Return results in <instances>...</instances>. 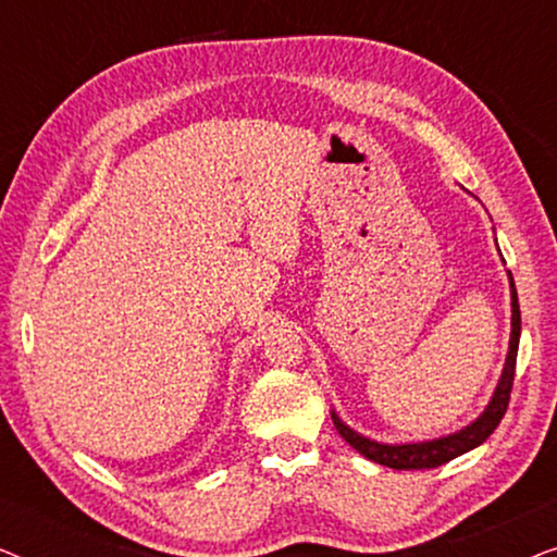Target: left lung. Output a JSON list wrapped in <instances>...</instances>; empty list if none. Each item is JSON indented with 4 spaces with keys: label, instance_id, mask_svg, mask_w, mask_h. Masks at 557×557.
Masks as SVG:
<instances>
[{
    "label": "left lung",
    "instance_id": "obj_1",
    "mask_svg": "<svg viewBox=\"0 0 557 557\" xmlns=\"http://www.w3.org/2000/svg\"><path fill=\"white\" fill-rule=\"evenodd\" d=\"M507 278H509V296H512V332H509L507 360H505V368H502L499 383L494 387L492 398L486 403L482 413H479V418H474L469 425H463V429L441 438L416 441V444H383V441L368 438L362 436V433H357L355 429H349V425L337 416V410H332L334 429L339 431V436L345 438L349 446L357 448L364 459L383 463V467H391V469H436L441 463L451 461L456 456L482 446L484 441L492 436L494 429H497L502 418H505V410L509 406V391H512V380H515L517 347H520V330H522L520 304H517V288H515L512 273L509 271H507Z\"/></svg>",
    "mask_w": 557,
    "mask_h": 557
}]
</instances>
